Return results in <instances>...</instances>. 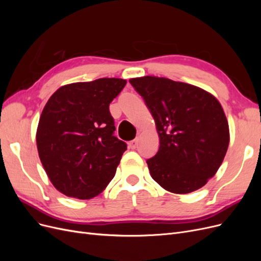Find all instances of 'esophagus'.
Instances as JSON below:
<instances>
[{
	"instance_id": "34e87169",
	"label": "esophagus",
	"mask_w": 261,
	"mask_h": 261,
	"mask_svg": "<svg viewBox=\"0 0 261 261\" xmlns=\"http://www.w3.org/2000/svg\"><path fill=\"white\" fill-rule=\"evenodd\" d=\"M137 145H138V139L137 138H135L134 140H130L128 143V146H129L130 149H136Z\"/></svg>"
}]
</instances>
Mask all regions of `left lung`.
<instances>
[{"instance_id": "obj_1", "label": "left lung", "mask_w": 261, "mask_h": 261, "mask_svg": "<svg viewBox=\"0 0 261 261\" xmlns=\"http://www.w3.org/2000/svg\"><path fill=\"white\" fill-rule=\"evenodd\" d=\"M129 83L155 122L160 147L147 160L150 175L165 191L188 194L207 184L222 164L230 129L218 99L194 85L144 76Z\"/></svg>"}]
</instances>
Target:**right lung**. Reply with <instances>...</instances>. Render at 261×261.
Masks as SVG:
<instances>
[{
	"mask_svg": "<svg viewBox=\"0 0 261 261\" xmlns=\"http://www.w3.org/2000/svg\"><path fill=\"white\" fill-rule=\"evenodd\" d=\"M126 85L121 78L62 86L44 106L36 140L53 186L77 199H91L115 175L127 146L117 139L109 106Z\"/></svg>",
	"mask_w": 261,
	"mask_h": 261,
	"instance_id": "1",
	"label": "right lung"
}]
</instances>
